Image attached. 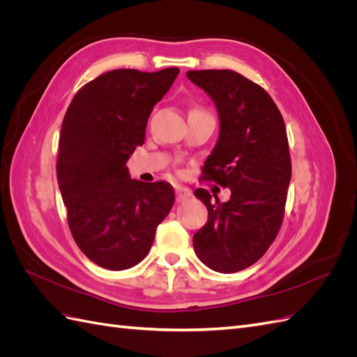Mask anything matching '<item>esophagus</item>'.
Instances as JSON below:
<instances>
[{"label":"esophagus","instance_id":"34e87169","mask_svg":"<svg viewBox=\"0 0 357 357\" xmlns=\"http://www.w3.org/2000/svg\"><path fill=\"white\" fill-rule=\"evenodd\" d=\"M176 197H177V201L181 202V201H186L192 197V190L189 188H185V186H176Z\"/></svg>","mask_w":357,"mask_h":357}]
</instances>
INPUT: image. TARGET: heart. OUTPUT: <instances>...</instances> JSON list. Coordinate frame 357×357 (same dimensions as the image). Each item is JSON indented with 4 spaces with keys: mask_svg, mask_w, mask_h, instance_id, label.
Masks as SVG:
<instances>
[{
    "mask_svg": "<svg viewBox=\"0 0 357 357\" xmlns=\"http://www.w3.org/2000/svg\"><path fill=\"white\" fill-rule=\"evenodd\" d=\"M192 112H204V110H201V109H195V110H192Z\"/></svg>",
    "mask_w": 357,
    "mask_h": 357,
    "instance_id": "obj_1",
    "label": "heart"
}]
</instances>
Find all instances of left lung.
<instances>
[{"instance_id": "1", "label": "left lung", "mask_w": 357, "mask_h": 357, "mask_svg": "<svg viewBox=\"0 0 357 357\" xmlns=\"http://www.w3.org/2000/svg\"><path fill=\"white\" fill-rule=\"evenodd\" d=\"M218 109L220 134L202 167V180L231 189L211 201L197 189L208 220L193 235L201 262L218 273L245 269L261 259L282 228L291 176L283 116L266 91L232 70L188 71Z\"/></svg>"}]
</instances>
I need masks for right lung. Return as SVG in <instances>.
Listing matches in <instances>:
<instances>
[{"instance_id":"1","label":"right lung","mask_w":357,"mask_h":357,"mask_svg":"<svg viewBox=\"0 0 357 357\" xmlns=\"http://www.w3.org/2000/svg\"><path fill=\"white\" fill-rule=\"evenodd\" d=\"M178 73H104L79 89L63 117L56 176L68 226L86 257L105 269L142 262L174 204L169 183L129 178L126 160Z\"/></svg>"}]
</instances>
